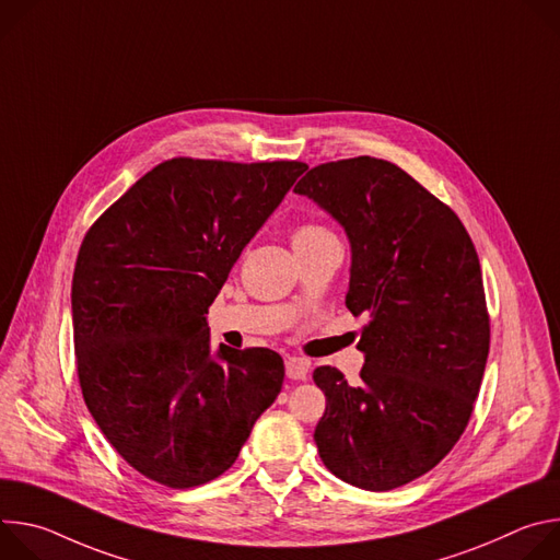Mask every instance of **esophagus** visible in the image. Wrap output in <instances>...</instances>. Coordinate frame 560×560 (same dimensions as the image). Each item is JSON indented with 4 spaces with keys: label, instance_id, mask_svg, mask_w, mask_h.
Listing matches in <instances>:
<instances>
[{
    "label": "esophagus",
    "instance_id": "esophagus-1",
    "mask_svg": "<svg viewBox=\"0 0 560 560\" xmlns=\"http://www.w3.org/2000/svg\"><path fill=\"white\" fill-rule=\"evenodd\" d=\"M310 372V361L307 359H301V357H290L285 361V374L288 378H294V381H303Z\"/></svg>",
    "mask_w": 560,
    "mask_h": 560
}]
</instances>
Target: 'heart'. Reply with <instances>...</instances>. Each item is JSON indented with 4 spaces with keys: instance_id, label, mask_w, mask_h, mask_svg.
Returning <instances> with one entry per match:
<instances>
[{
    "instance_id": "heart-1",
    "label": "heart",
    "mask_w": 560,
    "mask_h": 560,
    "mask_svg": "<svg viewBox=\"0 0 560 560\" xmlns=\"http://www.w3.org/2000/svg\"><path fill=\"white\" fill-rule=\"evenodd\" d=\"M328 236H335L328 228L307 221V223H301V225L294 228V232H292V248L310 246V244L322 242V238H328Z\"/></svg>"
}]
</instances>
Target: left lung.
<instances>
[{
    "label": "left lung",
    "mask_w": 560,
    "mask_h": 560,
    "mask_svg": "<svg viewBox=\"0 0 560 560\" xmlns=\"http://www.w3.org/2000/svg\"><path fill=\"white\" fill-rule=\"evenodd\" d=\"M352 248L348 310L368 314L361 383L316 368L326 412L314 443L341 481L387 492L430 471L460 439L481 389L490 314L471 238L443 201L374 156L341 159L294 186Z\"/></svg>",
    "instance_id": "1"
}]
</instances>
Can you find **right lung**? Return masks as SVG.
<instances>
[{"label":"right lung","instance_id":"1","mask_svg":"<svg viewBox=\"0 0 560 560\" xmlns=\"http://www.w3.org/2000/svg\"><path fill=\"white\" fill-rule=\"evenodd\" d=\"M301 162L177 156L86 232L72 275L84 401L121 458L175 490L221 476L283 385L268 348L210 352L208 307Z\"/></svg>","mask_w":560,"mask_h":560}]
</instances>
